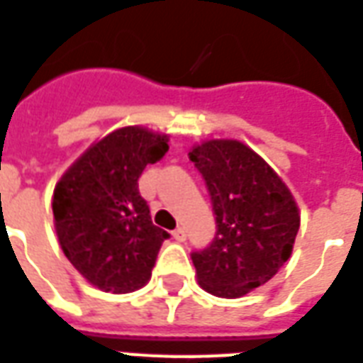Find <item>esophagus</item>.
Instances as JSON below:
<instances>
[{"label":"esophagus","mask_w":363,"mask_h":363,"mask_svg":"<svg viewBox=\"0 0 363 363\" xmlns=\"http://www.w3.org/2000/svg\"><path fill=\"white\" fill-rule=\"evenodd\" d=\"M172 236H174V240H176V242H185L187 234H185V230L179 226V228L174 230V234H172Z\"/></svg>","instance_id":"34e87169"}]
</instances>
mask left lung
I'll return each instance as SVG.
<instances>
[{
	"label": "left lung",
	"instance_id": "1",
	"mask_svg": "<svg viewBox=\"0 0 363 363\" xmlns=\"http://www.w3.org/2000/svg\"><path fill=\"white\" fill-rule=\"evenodd\" d=\"M213 205V242L193 251L203 290L240 298L265 284L292 253L300 214L271 166L240 141H207L189 152Z\"/></svg>",
	"mask_w": 363,
	"mask_h": 363
}]
</instances>
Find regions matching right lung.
Returning a JSON list of instances; mask_svg holds the SVG:
<instances>
[{
  "label": "right lung",
  "instance_id": "right-lung-1",
  "mask_svg": "<svg viewBox=\"0 0 363 363\" xmlns=\"http://www.w3.org/2000/svg\"><path fill=\"white\" fill-rule=\"evenodd\" d=\"M168 152V137L143 127L113 131L55 185V232L65 257L91 284L127 294L147 284L164 240L139 193L147 164Z\"/></svg>",
  "mask_w": 363,
  "mask_h": 363
}]
</instances>
